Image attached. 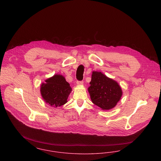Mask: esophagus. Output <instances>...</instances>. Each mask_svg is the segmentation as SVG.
I'll return each mask as SVG.
<instances>
[{"instance_id":"1","label":"esophagus","mask_w":161,"mask_h":161,"mask_svg":"<svg viewBox=\"0 0 161 161\" xmlns=\"http://www.w3.org/2000/svg\"><path fill=\"white\" fill-rule=\"evenodd\" d=\"M84 83V82L83 81H77V84L78 86H81V85H83Z\"/></svg>"}]
</instances>
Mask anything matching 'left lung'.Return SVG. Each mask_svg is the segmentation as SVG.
<instances>
[{
    "label": "left lung",
    "mask_w": 161,
    "mask_h": 161,
    "mask_svg": "<svg viewBox=\"0 0 161 161\" xmlns=\"http://www.w3.org/2000/svg\"><path fill=\"white\" fill-rule=\"evenodd\" d=\"M90 84L88 91L92 103L102 110L114 108L123 95L118 83L101 72H92Z\"/></svg>",
    "instance_id": "left-lung-1"
}]
</instances>
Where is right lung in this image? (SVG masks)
Here are the masks:
<instances>
[{"label": "right lung", "mask_w": 161, "mask_h": 161, "mask_svg": "<svg viewBox=\"0 0 161 161\" xmlns=\"http://www.w3.org/2000/svg\"><path fill=\"white\" fill-rule=\"evenodd\" d=\"M41 85L40 93L47 104L54 107H59L68 102L72 91L70 84L61 75L56 74L45 80Z\"/></svg>", "instance_id": "add662e5"}]
</instances>
